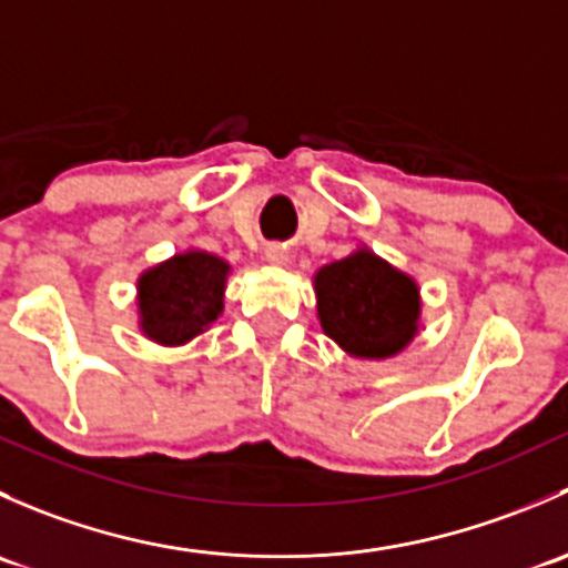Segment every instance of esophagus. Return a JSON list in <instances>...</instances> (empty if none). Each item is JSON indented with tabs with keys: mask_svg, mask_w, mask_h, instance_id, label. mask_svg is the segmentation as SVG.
Masks as SVG:
<instances>
[{
	"mask_svg": "<svg viewBox=\"0 0 568 568\" xmlns=\"http://www.w3.org/2000/svg\"><path fill=\"white\" fill-rule=\"evenodd\" d=\"M263 255H266L268 263H280V266H283V263H288V250L280 247V244H268Z\"/></svg>",
	"mask_w": 568,
	"mask_h": 568,
	"instance_id": "34e87169",
	"label": "esophagus"
}]
</instances>
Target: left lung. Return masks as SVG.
<instances>
[{"label":"left lung","instance_id":"obj_1","mask_svg":"<svg viewBox=\"0 0 568 568\" xmlns=\"http://www.w3.org/2000/svg\"><path fill=\"white\" fill-rule=\"evenodd\" d=\"M313 283L321 329L352 357H395L417 335V283L371 250L326 263Z\"/></svg>","mask_w":568,"mask_h":568}]
</instances>
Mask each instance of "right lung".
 Here are the masks:
<instances>
[{
  "label": "right lung",
  "mask_w": 568,
  "mask_h": 568,
  "mask_svg": "<svg viewBox=\"0 0 568 568\" xmlns=\"http://www.w3.org/2000/svg\"><path fill=\"white\" fill-rule=\"evenodd\" d=\"M231 263L203 250H186L148 268L136 280L140 329L162 346H183L209 329L225 307Z\"/></svg>",
  "instance_id": "1"
}]
</instances>
